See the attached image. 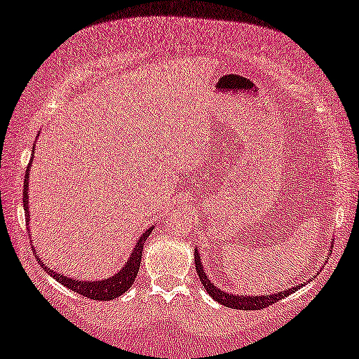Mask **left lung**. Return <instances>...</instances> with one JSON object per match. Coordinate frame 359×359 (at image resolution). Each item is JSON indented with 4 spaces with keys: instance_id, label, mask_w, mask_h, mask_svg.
Wrapping results in <instances>:
<instances>
[{
    "instance_id": "1",
    "label": "left lung",
    "mask_w": 359,
    "mask_h": 359,
    "mask_svg": "<svg viewBox=\"0 0 359 359\" xmlns=\"http://www.w3.org/2000/svg\"><path fill=\"white\" fill-rule=\"evenodd\" d=\"M194 263H196V271H198L201 283H203L205 291L209 292V296L212 297L214 301H217L219 304H222V306L229 307V309H238V311H259V309L271 306V304L281 301V299L287 297L289 294L296 292L297 289L302 287V284H301V286L287 287V289H284V291H279L274 294H264V296H242V294L225 292V291H222V289H219L217 286H215L214 283H210V279L208 278V274H205L204 268H203V262H201L198 248H194ZM317 274H313V278H316Z\"/></svg>"
}]
</instances>
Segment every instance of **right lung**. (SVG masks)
Listing matches in <instances>:
<instances>
[{
    "instance_id": "1",
    "label": "right lung",
    "mask_w": 359,
    "mask_h": 359,
    "mask_svg": "<svg viewBox=\"0 0 359 359\" xmlns=\"http://www.w3.org/2000/svg\"><path fill=\"white\" fill-rule=\"evenodd\" d=\"M32 158H34V151L31 155V161H29L27 165V171H26V178H24V191H22V203H24V210H26V217H27V224L31 217H29V171H31V163H32ZM155 225H151L145 230L144 233L140 235L139 240H137L134 250H132L129 258H127V263L122 266L119 271L112 274L111 278H106V279H96V281H88V279H75V278H68L65 274L55 271V269H50L48 266H46V263H43V259L39 258V255L36 253L37 250L36 247H32V242H31V248L34 255H36L39 264H41L42 269L46 273L50 274V276L55 279L62 284V286H65L70 289L73 292H78L80 296H85L88 299H93V301H111V299H116L122 296V294L129 291L132 287V284L135 281V276L137 273H139V268H140V262H142V250H144V243L145 240L149 238V235L151 233V230H154ZM29 233H31V230H29Z\"/></svg>"
}]
</instances>
